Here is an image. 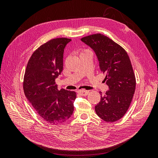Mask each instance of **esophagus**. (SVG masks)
Returning a JSON list of instances; mask_svg holds the SVG:
<instances>
[{
    "instance_id": "obj_1",
    "label": "esophagus",
    "mask_w": 158,
    "mask_h": 158,
    "mask_svg": "<svg viewBox=\"0 0 158 158\" xmlns=\"http://www.w3.org/2000/svg\"><path fill=\"white\" fill-rule=\"evenodd\" d=\"M79 94L82 95V96H84V95H87L88 94H89V91H87V90H80L79 91Z\"/></svg>"
}]
</instances>
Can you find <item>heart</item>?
I'll use <instances>...</instances> for the list:
<instances>
[{
    "label": "heart",
    "instance_id": "1",
    "mask_svg": "<svg viewBox=\"0 0 158 158\" xmlns=\"http://www.w3.org/2000/svg\"><path fill=\"white\" fill-rule=\"evenodd\" d=\"M86 51H88V50H85L84 52H82V53H83V52H86Z\"/></svg>",
    "mask_w": 158,
    "mask_h": 158
}]
</instances>
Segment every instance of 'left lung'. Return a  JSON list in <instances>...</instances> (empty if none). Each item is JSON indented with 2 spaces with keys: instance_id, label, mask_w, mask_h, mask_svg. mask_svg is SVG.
Segmentation results:
<instances>
[{
  "instance_id": "8db88e82",
  "label": "left lung",
  "mask_w": 158,
  "mask_h": 158,
  "mask_svg": "<svg viewBox=\"0 0 158 158\" xmlns=\"http://www.w3.org/2000/svg\"><path fill=\"white\" fill-rule=\"evenodd\" d=\"M81 41L95 52L109 86L106 93L101 94L95 111L105 121H117L125 115L135 92L136 78L131 60L121 46L101 33L84 37Z\"/></svg>"
}]
</instances>
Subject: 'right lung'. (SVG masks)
<instances>
[{
    "instance_id": "1",
    "label": "right lung",
    "mask_w": 158,
    "mask_h": 158,
    "mask_svg": "<svg viewBox=\"0 0 158 158\" xmlns=\"http://www.w3.org/2000/svg\"><path fill=\"white\" fill-rule=\"evenodd\" d=\"M68 38L52 39L36 49L28 61L23 77L26 97L37 114L51 125L63 123L74 111V91L58 90L55 79L63 69Z\"/></svg>"
}]
</instances>
